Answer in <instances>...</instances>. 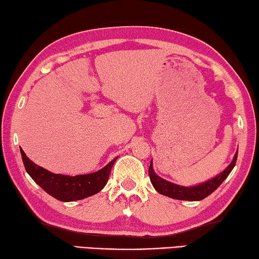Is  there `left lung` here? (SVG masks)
I'll use <instances>...</instances> for the list:
<instances>
[{
    "mask_svg": "<svg viewBox=\"0 0 259 259\" xmlns=\"http://www.w3.org/2000/svg\"><path fill=\"white\" fill-rule=\"evenodd\" d=\"M238 152L234 155V158L231 164L226 167V168L222 171L221 174L215 176L214 179L208 180L207 182H203L199 185H194V187H182V185H178L174 183H170L168 181L161 179L158 176L152 167V160L149 166V176H150V181L158 192L160 194H164L166 197L179 199V200H188V201H199L205 199L209 196L215 190L223 183V181L228 178L231 170L233 169L237 162Z\"/></svg>",
    "mask_w": 259,
    "mask_h": 259,
    "instance_id": "8db88e82",
    "label": "left lung"
}]
</instances>
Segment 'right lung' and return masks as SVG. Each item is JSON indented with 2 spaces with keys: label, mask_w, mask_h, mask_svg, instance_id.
I'll use <instances>...</instances> for the list:
<instances>
[{
  "label": "right lung",
  "mask_w": 259,
  "mask_h": 259,
  "mask_svg": "<svg viewBox=\"0 0 259 259\" xmlns=\"http://www.w3.org/2000/svg\"><path fill=\"white\" fill-rule=\"evenodd\" d=\"M20 152L25 169L35 183H37L50 196L65 202L80 200L101 191L107 184L109 174L118 158L116 157L107 166L95 173L68 176L51 173L31 161L24 151L21 150Z\"/></svg>",
  "instance_id": "obj_1"
}]
</instances>
